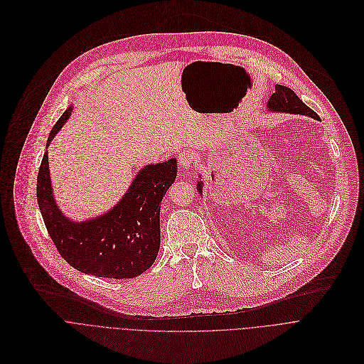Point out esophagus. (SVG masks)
I'll return each mask as SVG.
<instances>
[{"label": "esophagus", "mask_w": 364, "mask_h": 364, "mask_svg": "<svg viewBox=\"0 0 364 364\" xmlns=\"http://www.w3.org/2000/svg\"><path fill=\"white\" fill-rule=\"evenodd\" d=\"M178 159H179V164L183 169L189 171V169H193L196 166V162H195V156L191 151H183L178 155Z\"/></svg>", "instance_id": "34e87169"}]
</instances>
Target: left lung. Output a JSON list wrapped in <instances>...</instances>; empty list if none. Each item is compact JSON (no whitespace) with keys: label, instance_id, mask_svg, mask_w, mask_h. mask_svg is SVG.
Instances as JSON below:
<instances>
[{"label":"left lung","instance_id":"left-lung-1","mask_svg":"<svg viewBox=\"0 0 364 364\" xmlns=\"http://www.w3.org/2000/svg\"><path fill=\"white\" fill-rule=\"evenodd\" d=\"M268 109L272 112H285V113H294V114H304L314 119H318V114L311 110L307 105H304L299 96L285 86H275V93L271 96L268 102ZM198 191L202 192V182L198 183Z\"/></svg>","mask_w":364,"mask_h":364}]
</instances>
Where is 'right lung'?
Returning <instances> with one entry per match:
<instances>
[{"label":"right lung","mask_w":364,"mask_h":364,"mask_svg":"<svg viewBox=\"0 0 364 364\" xmlns=\"http://www.w3.org/2000/svg\"><path fill=\"white\" fill-rule=\"evenodd\" d=\"M71 110L53 126L47 146ZM176 169V159L146 166L112 210L79 224L68 221L53 199L46 152L37 176V202L58 254L73 268L103 278H134L151 268L161 245V202Z\"/></svg>","instance_id":"right-lung-1"}]
</instances>
